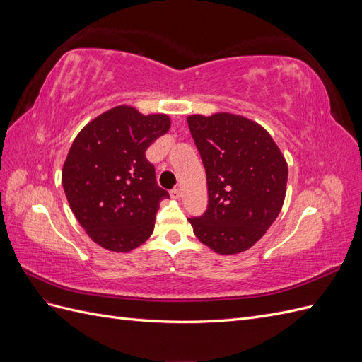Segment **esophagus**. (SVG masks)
I'll list each match as a JSON object with an SVG mask.
<instances>
[{
    "mask_svg": "<svg viewBox=\"0 0 362 362\" xmlns=\"http://www.w3.org/2000/svg\"><path fill=\"white\" fill-rule=\"evenodd\" d=\"M170 196L173 199H178L180 196H181V189L180 187H173L172 190H170Z\"/></svg>",
    "mask_w": 362,
    "mask_h": 362,
    "instance_id": "esophagus-1",
    "label": "esophagus"
}]
</instances>
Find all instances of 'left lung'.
Masks as SVG:
<instances>
[{"label": "left lung", "mask_w": 362, "mask_h": 362, "mask_svg": "<svg viewBox=\"0 0 362 362\" xmlns=\"http://www.w3.org/2000/svg\"><path fill=\"white\" fill-rule=\"evenodd\" d=\"M208 185V206L189 222L221 255L247 250L276 221L288 178L287 161L267 131L231 113L187 117Z\"/></svg>", "instance_id": "1"}]
</instances>
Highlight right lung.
<instances>
[{
    "mask_svg": "<svg viewBox=\"0 0 362 362\" xmlns=\"http://www.w3.org/2000/svg\"><path fill=\"white\" fill-rule=\"evenodd\" d=\"M170 128L168 115H141L119 105L87 124L62 170L64 194L76 221L95 243L129 252L154 231L160 201L169 198L145 156Z\"/></svg>",
    "mask_w": 362,
    "mask_h": 362,
    "instance_id": "right-lung-1",
    "label": "right lung"
}]
</instances>
